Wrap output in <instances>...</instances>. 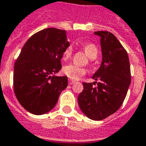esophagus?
Instances as JSON below:
<instances>
[{"mask_svg":"<svg viewBox=\"0 0 146 146\" xmlns=\"http://www.w3.org/2000/svg\"><path fill=\"white\" fill-rule=\"evenodd\" d=\"M75 82H76L75 80H70V79H69L68 80V83L70 85H72V84H73Z\"/></svg>","mask_w":146,"mask_h":146,"instance_id":"obj_1","label":"esophagus"}]
</instances>
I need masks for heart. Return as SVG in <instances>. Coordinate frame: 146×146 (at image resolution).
Segmentation results:
<instances>
[{"instance_id":"obj_1","label":"heart","mask_w":146,"mask_h":146,"mask_svg":"<svg viewBox=\"0 0 146 146\" xmlns=\"http://www.w3.org/2000/svg\"><path fill=\"white\" fill-rule=\"evenodd\" d=\"M82 47L86 54L90 59H95L97 56L98 50L95 44L92 43H87L82 45ZM72 55H73V48L71 46H69L63 50V59L64 60H67L70 58ZM63 73L67 77L73 79V80H76L82 76L85 75L86 73V70L84 67H81V66L71 63L63 67Z\"/></svg>"}]
</instances>
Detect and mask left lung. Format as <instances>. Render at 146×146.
<instances>
[{
    "mask_svg": "<svg viewBox=\"0 0 146 146\" xmlns=\"http://www.w3.org/2000/svg\"><path fill=\"white\" fill-rule=\"evenodd\" d=\"M94 33L101 36L103 62L93 76L100 82H84L78 103L88 118L98 121L115 113L122 106L131 83V71L127 52L113 33ZM96 83L98 86L95 88L93 85Z\"/></svg>",
    "mask_w": 146,
    "mask_h": 146,
    "instance_id": "8db88e82",
    "label": "left lung"
}]
</instances>
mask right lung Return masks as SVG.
<instances>
[{"mask_svg": "<svg viewBox=\"0 0 146 146\" xmlns=\"http://www.w3.org/2000/svg\"><path fill=\"white\" fill-rule=\"evenodd\" d=\"M70 42L66 31L46 28L27 41L14 63V91L18 102L34 115L48 113L67 84V76H56Z\"/></svg>", "mask_w": 146, "mask_h": 146, "instance_id": "obj_1", "label": "right lung"}]
</instances>
